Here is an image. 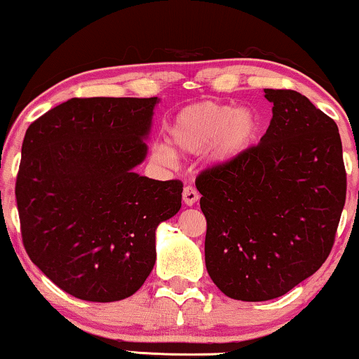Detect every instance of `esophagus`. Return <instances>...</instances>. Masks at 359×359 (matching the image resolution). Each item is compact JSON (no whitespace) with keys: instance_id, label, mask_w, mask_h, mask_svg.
Listing matches in <instances>:
<instances>
[{"instance_id":"34e87169","label":"esophagus","mask_w":359,"mask_h":359,"mask_svg":"<svg viewBox=\"0 0 359 359\" xmlns=\"http://www.w3.org/2000/svg\"><path fill=\"white\" fill-rule=\"evenodd\" d=\"M182 198H184V203L187 206H191V205H195L196 201H198L200 194L194 189V187L189 185V187H185L184 191H182Z\"/></svg>"}]
</instances>
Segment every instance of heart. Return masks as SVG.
<instances>
[{"label": "heart", "mask_w": 359, "mask_h": 359, "mask_svg": "<svg viewBox=\"0 0 359 359\" xmlns=\"http://www.w3.org/2000/svg\"><path fill=\"white\" fill-rule=\"evenodd\" d=\"M260 128V117L249 107L236 109L216 100H200L174 115L168 127V140L177 154L191 156L205 149L211 164H226L255 144ZM153 156L163 164L174 161L168 144H156Z\"/></svg>", "instance_id": "1"}]
</instances>
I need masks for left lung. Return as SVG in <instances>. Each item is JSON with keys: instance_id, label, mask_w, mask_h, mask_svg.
<instances>
[{"instance_id": "left-lung-1", "label": "left lung", "mask_w": 359, "mask_h": 359, "mask_svg": "<svg viewBox=\"0 0 359 359\" xmlns=\"http://www.w3.org/2000/svg\"><path fill=\"white\" fill-rule=\"evenodd\" d=\"M273 117L260 143L195 180L205 264L226 296L286 294L329 257L346 198L337 123L306 95L264 89Z\"/></svg>"}]
</instances>
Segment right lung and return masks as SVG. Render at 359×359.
I'll return each instance as SVG.
<instances>
[{
	"label": "right lung",
	"mask_w": 359,
	"mask_h": 359,
	"mask_svg": "<svg viewBox=\"0 0 359 359\" xmlns=\"http://www.w3.org/2000/svg\"><path fill=\"white\" fill-rule=\"evenodd\" d=\"M158 97L69 99L30 123L16 201L27 255L78 299L112 302L143 286L156 228L182 206L180 180L133 172Z\"/></svg>",
	"instance_id": "add662e5"
}]
</instances>
